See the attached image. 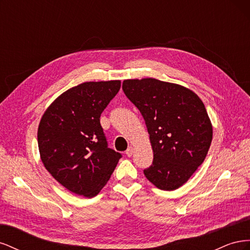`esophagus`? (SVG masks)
<instances>
[{
  "label": "esophagus",
  "mask_w": 250,
  "mask_h": 250,
  "mask_svg": "<svg viewBox=\"0 0 250 250\" xmlns=\"http://www.w3.org/2000/svg\"><path fill=\"white\" fill-rule=\"evenodd\" d=\"M132 154H133V147H129L126 150V155L130 157Z\"/></svg>",
  "instance_id": "1"
}]
</instances>
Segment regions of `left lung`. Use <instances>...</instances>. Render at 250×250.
<instances>
[{"mask_svg":"<svg viewBox=\"0 0 250 250\" xmlns=\"http://www.w3.org/2000/svg\"><path fill=\"white\" fill-rule=\"evenodd\" d=\"M123 90L145 120L153 163L144 170L156 188L173 191L186 184L206 160L213 126L200 98L176 83L127 79Z\"/></svg>","mask_w":250,"mask_h":250,"instance_id":"obj_1","label":"left lung"}]
</instances>
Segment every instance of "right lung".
I'll return each instance as SVG.
<instances>
[{"label": "right lung", "instance_id": "obj_1", "mask_svg": "<svg viewBox=\"0 0 250 250\" xmlns=\"http://www.w3.org/2000/svg\"><path fill=\"white\" fill-rule=\"evenodd\" d=\"M120 87V80L81 83L57 97L41 119V160L51 175L75 194L95 197L121 158L107 147L100 124L102 111Z\"/></svg>", "mask_w": 250, "mask_h": 250}]
</instances>
